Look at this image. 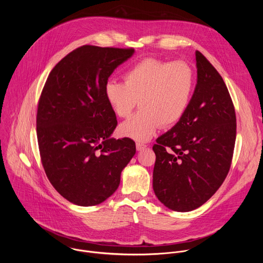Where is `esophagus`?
Returning a JSON list of instances; mask_svg holds the SVG:
<instances>
[{"mask_svg": "<svg viewBox=\"0 0 263 263\" xmlns=\"http://www.w3.org/2000/svg\"><path fill=\"white\" fill-rule=\"evenodd\" d=\"M146 147V144L142 143V142H136V149L137 151H142V149H144Z\"/></svg>", "mask_w": 263, "mask_h": 263, "instance_id": "obj_1", "label": "esophagus"}]
</instances>
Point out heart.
<instances>
[{"instance_id":"obj_1","label":"heart","mask_w":263,"mask_h":263,"mask_svg":"<svg viewBox=\"0 0 263 263\" xmlns=\"http://www.w3.org/2000/svg\"><path fill=\"white\" fill-rule=\"evenodd\" d=\"M124 79L107 81L105 98L120 118L129 117L138 102L140 109L119 127L122 136L138 141L151 139L161 124L168 127L178 123L195 87V72L182 61L145 58L131 65Z\"/></svg>"}]
</instances>
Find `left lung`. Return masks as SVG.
I'll list each match as a JSON object with an SVG mask.
<instances>
[{"mask_svg":"<svg viewBox=\"0 0 263 263\" xmlns=\"http://www.w3.org/2000/svg\"><path fill=\"white\" fill-rule=\"evenodd\" d=\"M197 84L182 119L157 138L153 190L168 209L192 211L226 179L236 138L235 110L220 74L196 52Z\"/></svg>","mask_w":263,"mask_h":263,"instance_id":"1","label":"left lung"}]
</instances>
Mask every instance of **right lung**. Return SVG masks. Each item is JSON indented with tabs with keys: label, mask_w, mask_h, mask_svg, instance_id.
I'll return each mask as SVG.
<instances>
[{
	"label": "right lung",
	"mask_w": 263,
	"mask_h": 263,
	"mask_svg": "<svg viewBox=\"0 0 263 263\" xmlns=\"http://www.w3.org/2000/svg\"><path fill=\"white\" fill-rule=\"evenodd\" d=\"M134 49L83 46L51 70L36 118L42 162L54 189L79 206L101 204L118 190L136 153L130 138L111 137L118 121L105 84Z\"/></svg>",
	"instance_id": "obj_1"
}]
</instances>
